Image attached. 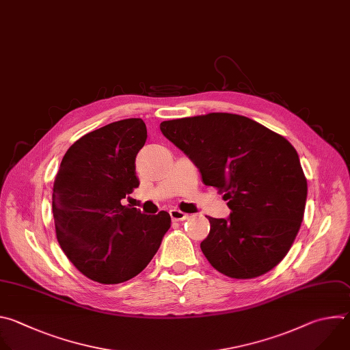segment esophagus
I'll return each instance as SVG.
<instances>
[{"instance_id": "obj_1", "label": "esophagus", "mask_w": 350, "mask_h": 350, "mask_svg": "<svg viewBox=\"0 0 350 350\" xmlns=\"http://www.w3.org/2000/svg\"><path fill=\"white\" fill-rule=\"evenodd\" d=\"M170 215H171V219H172V221H176V222H179V221H185V219H187V218H189V215H187V214L182 213L180 209H176V208L170 209Z\"/></svg>"}]
</instances>
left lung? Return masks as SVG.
Segmentation results:
<instances>
[{"mask_svg":"<svg viewBox=\"0 0 350 350\" xmlns=\"http://www.w3.org/2000/svg\"><path fill=\"white\" fill-rule=\"evenodd\" d=\"M163 135L224 194L229 218L209 221L200 244L218 271L254 278L290 251L304 219L308 183L294 146L282 135L239 114L209 113L163 121Z\"/></svg>","mask_w":350,"mask_h":350,"instance_id":"obj_1","label":"left lung"}]
</instances>
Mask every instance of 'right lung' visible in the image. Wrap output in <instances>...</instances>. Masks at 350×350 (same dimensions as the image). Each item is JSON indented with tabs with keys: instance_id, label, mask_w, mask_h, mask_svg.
<instances>
[{
	"instance_id": "add662e5",
	"label": "right lung",
	"mask_w": 350,
	"mask_h": 350,
	"mask_svg": "<svg viewBox=\"0 0 350 350\" xmlns=\"http://www.w3.org/2000/svg\"><path fill=\"white\" fill-rule=\"evenodd\" d=\"M146 137L142 118L107 124L68 148L55 178L56 239L72 263L100 284L141 273L171 226L165 211L145 215L121 204L139 186L135 159Z\"/></svg>"
}]
</instances>
